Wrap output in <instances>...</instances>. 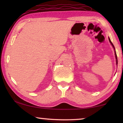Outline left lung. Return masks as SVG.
Returning a JSON list of instances; mask_svg holds the SVG:
<instances>
[{
    "mask_svg": "<svg viewBox=\"0 0 123 123\" xmlns=\"http://www.w3.org/2000/svg\"><path fill=\"white\" fill-rule=\"evenodd\" d=\"M109 41H110V42L111 43V44H112V47H113L114 49L115 50V48H114V45H113V43H112V42L111 41V40H110V38H109ZM114 53H115V56H116V63H117V64H118V60H117V54H116V50H114Z\"/></svg>",
    "mask_w": 123,
    "mask_h": 123,
    "instance_id": "1",
    "label": "left lung"
}]
</instances>
